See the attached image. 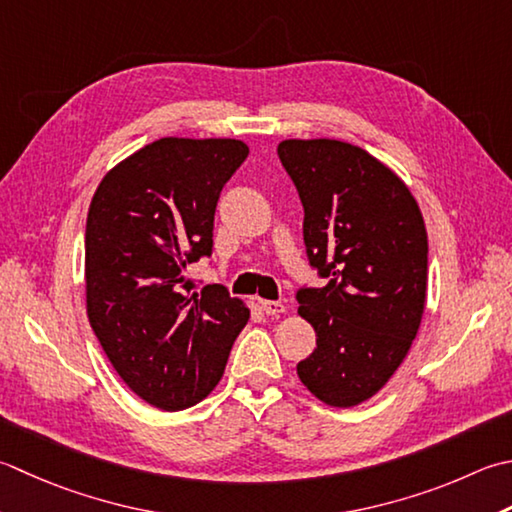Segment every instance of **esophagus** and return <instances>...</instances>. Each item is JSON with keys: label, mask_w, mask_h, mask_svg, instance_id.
<instances>
[{"label": "esophagus", "mask_w": 512, "mask_h": 512, "mask_svg": "<svg viewBox=\"0 0 512 512\" xmlns=\"http://www.w3.org/2000/svg\"><path fill=\"white\" fill-rule=\"evenodd\" d=\"M262 308L268 317H279L286 313V306L282 302H270V299H262Z\"/></svg>", "instance_id": "1"}]
</instances>
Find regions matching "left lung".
<instances>
[{"label": "left lung", "mask_w": 512, "mask_h": 512, "mask_svg": "<svg viewBox=\"0 0 512 512\" xmlns=\"http://www.w3.org/2000/svg\"><path fill=\"white\" fill-rule=\"evenodd\" d=\"M277 155L302 199L310 264L328 277L297 293V313L317 333L297 375L319 402L353 408L388 384L422 324V210L402 177L359 146L284 139Z\"/></svg>", "instance_id": "1"}]
</instances>
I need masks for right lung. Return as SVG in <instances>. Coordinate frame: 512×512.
Listing matches in <instances>:
<instances>
[{"label":"right lung","instance_id":"add662e5","mask_svg":"<svg viewBox=\"0 0 512 512\" xmlns=\"http://www.w3.org/2000/svg\"><path fill=\"white\" fill-rule=\"evenodd\" d=\"M246 157L239 139L162 137L110 168L88 208V322L124 384L168 413L219 384L250 317L224 286L184 275L213 250L219 193Z\"/></svg>","mask_w":512,"mask_h":512}]
</instances>
